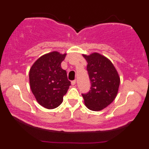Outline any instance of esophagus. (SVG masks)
Instances as JSON below:
<instances>
[{"label": "esophagus", "instance_id": "34e87169", "mask_svg": "<svg viewBox=\"0 0 149 149\" xmlns=\"http://www.w3.org/2000/svg\"><path fill=\"white\" fill-rule=\"evenodd\" d=\"M76 80H72V81H71V85H74L75 84H76Z\"/></svg>", "mask_w": 149, "mask_h": 149}]
</instances>
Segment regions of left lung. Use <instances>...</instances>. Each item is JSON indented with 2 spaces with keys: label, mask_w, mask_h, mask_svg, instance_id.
<instances>
[{
  "label": "left lung",
  "mask_w": 149,
  "mask_h": 149,
  "mask_svg": "<svg viewBox=\"0 0 149 149\" xmlns=\"http://www.w3.org/2000/svg\"><path fill=\"white\" fill-rule=\"evenodd\" d=\"M83 56L88 62L87 70L92 85L91 90L82 95L88 109L99 111L115 100L120 79L114 65L105 56L98 52Z\"/></svg>",
  "instance_id": "obj_1"
}]
</instances>
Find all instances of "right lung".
Masks as SVG:
<instances>
[{"mask_svg":"<svg viewBox=\"0 0 149 149\" xmlns=\"http://www.w3.org/2000/svg\"><path fill=\"white\" fill-rule=\"evenodd\" d=\"M66 53L53 51L40 57L29 70V84L37 102L42 107L53 109L59 107L71 82L61 63Z\"/></svg>","mask_w":149,"mask_h":149,"instance_id":"add662e5","label":"right lung"}]
</instances>
